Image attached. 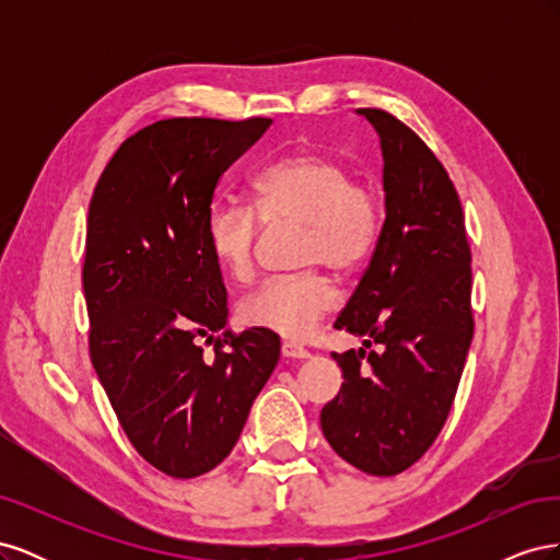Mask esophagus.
I'll use <instances>...</instances> for the list:
<instances>
[{
    "instance_id": "1",
    "label": "esophagus",
    "mask_w": 560,
    "mask_h": 560,
    "mask_svg": "<svg viewBox=\"0 0 560 560\" xmlns=\"http://www.w3.org/2000/svg\"><path fill=\"white\" fill-rule=\"evenodd\" d=\"M280 352H282V358H287V360H306V358H311V352L303 346L294 343V341H284Z\"/></svg>"
}]
</instances>
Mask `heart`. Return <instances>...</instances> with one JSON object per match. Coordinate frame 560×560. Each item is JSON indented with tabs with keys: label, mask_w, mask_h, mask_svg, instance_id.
Here are the masks:
<instances>
[{
	"label": "heart",
	"mask_w": 560,
	"mask_h": 560,
	"mask_svg": "<svg viewBox=\"0 0 560 560\" xmlns=\"http://www.w3.org/2000/svg\"><path fill=\"white\" fill-rule=\"evenodd\" d=\"M264 226H299L296 266H325L346 278L374 254L383 208L374 186L352 179L341 159L294 151L254 175L252 206L219 198L206 214L208 249L233 280H249ZM334 306L331 280L308 268L261 282L238 303V317L247 327L306 338Z\"/></svg>",
	"instance_id": "obj_1"
}]
</instances>
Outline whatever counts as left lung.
<instances>
[{"label":"left lung","mask_w":560,"mask_h":560,"mask_svg":"<svg viewBox=\"0 0 560 560\" xmlns=\"http://www.w3.org/2000/svg\"><path fill=\"white\" fill-rule=\"evenodd\" d=\"M381 135L385 222L334 327L376 351L331 352L343 371L319 425L346 463L395 477L442 432L474 336L471 252L455 186L432 149L385 109H358Z\"/></svg>","instance_id":"8db88e82"}]
</instances>
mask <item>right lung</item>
I'll return each instance as SVG.
<instances>
[{"label":"right lung","mask_w":560,"mask_h":560,"mask_svg":"<svg viewBox=\"0 0 560 560\" xmlns=\"http://www.w3.org/2000/svg\"><path fill=\"white\" fill-rule=\"evenodd\" d=\"M270 124L163 118L116 149L91 198V362L135 451L175 479L233 451L280 360L278 334L226 329V287L206 243L219 177Z\"/></svg>","instance_id":"add662e5"}]
</instances>
